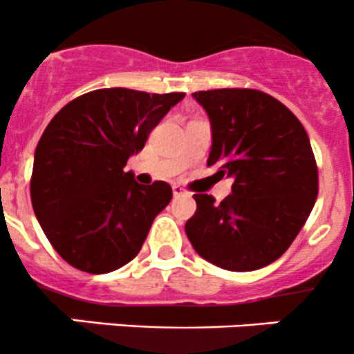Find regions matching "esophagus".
<instances>
[{
    "label": "esophagus",
    "instance_id": "obj_1",
    "mask_svg": "<svg viewBox=\"0 0 354 354\" xmlns=\"http://www.w3.org/2000/svg\"><path fill=\"white\" fill-rule=\"evenodd\" d=\"M172 192H174V198H178V196H182L184 194V187H180V185L178 184H174L172 185Z\"/></svg>",
    "mask_w": 354,
    "mask_h": 354
}]
</instances>
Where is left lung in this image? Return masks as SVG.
<instances>
[{
    "mask_svg": "<svg viewBox=\"0 0 354 354\" xmlns=\"http://www.w3.org/2000/svg\"><path fill=\"white\" fill-rule=\"evenodd\" d=\"M212 125L208 167L232 178L222 203L194 194L185 234L201 258L232 272L274 263L303 229L318 194L310 139L291 110L257 89L192 94Z\"/></svg>",
    "mask_w": 354,
    "mask_h": 354,
    "instance_id": "left-lung-1",
    "label": "left lung"
}]
</instances>
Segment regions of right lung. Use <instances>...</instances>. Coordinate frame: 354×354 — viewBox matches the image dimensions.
<instances>
[{"instance_id":"obj_1","label":"right lung","mask_w":354,"mask_h":354,"mask_svg":"<svg viewBox=\"0 0 354 354\" xmlns=\"http://www.w3.org/2000/svg\"><path fill=\"white\" fill-rule=\"evenodd\" d=\"M184 93L111 87L82 94L48 124L34 153L30 199L48 241L66 263L108 274L141 251L172 187L124 172Z\"/></svg>"}]
</instances>
